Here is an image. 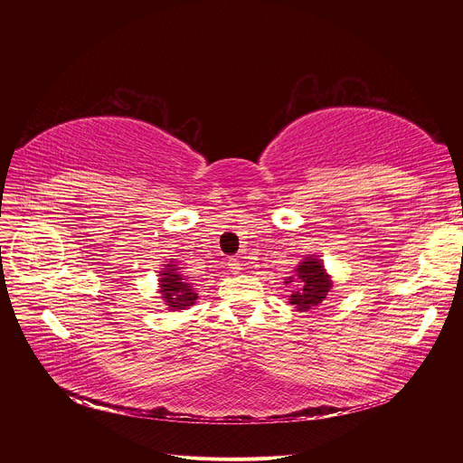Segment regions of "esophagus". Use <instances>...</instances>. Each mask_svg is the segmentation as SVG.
<instances>
[{
    "label": "esophagus",
    "instance_id": "1",
    "mask_svg": "<svg viewBox=\"0 0 463 463\" xmlns=\"http://www.w3.org/2000/svg\"><path fill=\"white\" fill-rule=\"evenodd\" d=\"M229 270L232 272V274H238L240 272V269H241V260L238 259V257H232V259H229Z\"/></svg>",
    "mask_w": 463,
    "mask_h": 463
}]
</instances>
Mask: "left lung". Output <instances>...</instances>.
Returning <instances> with one entry per match:
<instances>
[{
	"instance_id": "1",
	"label": "left lung",
	"mask_w": 463,
	"mask_h": 463,
	"mask_svg": "<svg viewBox=\"0 0 463 463\" xmlns=\"http://www.w3.org/2000/svg\"><path fill=\"white\" fill-rule=\"evenodd\" d=\"M297 276L300 285L298 290L290 295V304L298 307L300 311H307L315 306H319L330 293L332 283L323 269V264L317 259H304L297 269ZM290 281H293V278H288V281L285 283Z\"/></svg>"
}]
</instances>
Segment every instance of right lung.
Returning a JSON list of instances; mask_svg holds the SVG:
<instances>
[{"instance_id":"obj_1","label":"right lung","mask_w":463,"mask_h":463,"mask_svg":"<svg viewBox=\"0 0 463 463\" xmlns=\"http://www.w3.org/2000/svg\"><path fill=\"white\" fill-rule=\"evenodd\" d=\"M161 276V295L168 307L185 309L187 306L194 304L197 293H194L189 283H185L184 276H180L176 269H165Z\"/></svg>"}]
</instances>
